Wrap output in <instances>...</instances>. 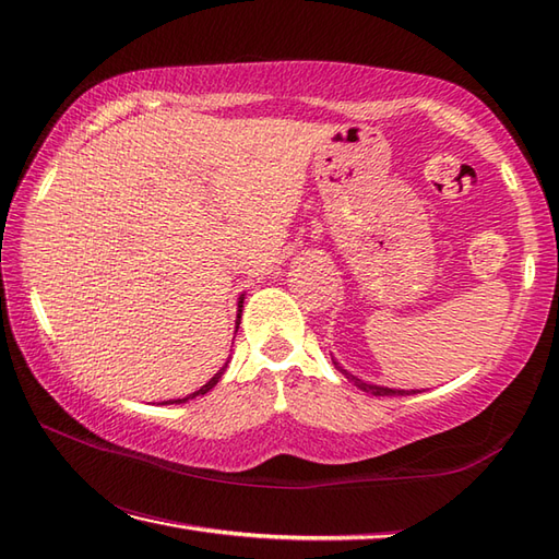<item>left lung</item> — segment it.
I'll list each match as a JSON object with an SVG mask.
<instances>
[{"mask_svg":"<svg viewBox=\"0 0 559 559\" xmlns=\"http://www.w3.org/2000/svg\"><path fill=\"white\" fill-rule=\"evenodd\" d=\"M333 365H335V369H338L347 381H353L359 391H365V393H369V395H414V393H421V391H397V388H388V385H373V383H367V381H361V379H357L355 373H349L345 367H341V361H335V357H333Z\"/></svg>","mask_w":559,"mask_h":559,"instance_id":"obj_1","label":"left lung"}]
</instances>
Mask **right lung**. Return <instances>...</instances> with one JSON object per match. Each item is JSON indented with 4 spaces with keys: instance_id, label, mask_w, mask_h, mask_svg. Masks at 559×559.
<instances>
[{
    "instance_id": "obj_1",
    "label": "right lung",
    "mask_w": 559,
    "mask_h": 559,
    "mask_svg": "<svg viewBox=\"0 0 559 559\" xmlns=\"http://www.w3.org/2000/svg\"><path fill=\"white\" fill-rule=\"evenodd\" d=\"M242 302H245V295H240L238 297V321H240V314H242ZM236 321V323H238ZM236 331H238V326H236ZM226 367H228V361H226V365L224 367H221L214 376H212V379L210 381H206L202 388H200V391H194V393H190V395H186V397H178V400H166L164 402V405H180V402H188V400H192V397H200V395H206V393H210L212 391V388L218 383V379H221V376H224V371H226Z\"/></svg>"
}]
</instances>
